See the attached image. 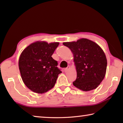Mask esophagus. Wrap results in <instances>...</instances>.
Masks as SVG:
<instances>
[{
	"instance_id": "esophagus-1",
	"label": "esophagus",
	"mask_w": 123,
	"mask_h": 123,
	"mask_svg": "<svg viewBox=\"0 0 123 123\" xmlns=\"http://www.w3.org/2000/svg\"><path fill=\"white\" fill-rule=\"evenodd\" d=\"M69 68H70V67H69V66H68V67H67V68H65V69H64V72H67V71H68V70H69Z\"/></svg>"
}]
</instances>
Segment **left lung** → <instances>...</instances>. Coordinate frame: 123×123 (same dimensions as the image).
Returning a JSON list of instances; mask_svg holds the SVG:
<instances>
[{"instance_id":"left-lung-1","label":"left lung","mask_w":123,"mask_h":123,"mask_svg":"<svg viewBox=\"0 0 123 123\" xmlns=\"http://www.w3.org/2000/svg\"><path fill=\"white\" fill-rule=\"evenodd\" d=\"M63 44L69 48L74 55L77 72L76 80L73 82L74 86L83 91L96 88L103 80L106 71L107 60L103 49L86 38Z\"/></svg>"}]
</instances>
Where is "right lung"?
Here are the masks:
<instances>
[{
    "mask_svg": "<svg viewBox=\"0 0 123 123\" xmlns=\"http://www.w3.org/2000/svg\"><path fill=\"white\" fill-rule=\"evenodd\" d=\"M59 42L33 43L25 49L19 59V69L24 84L37 93H44L55 85L62 72L51 57Z\"/></svg>",
    "mask_w": 123,
    "mask_h": 123,
    "instance_id": "right-lung-1",
    "label": "right lung"
}]
</instances>
